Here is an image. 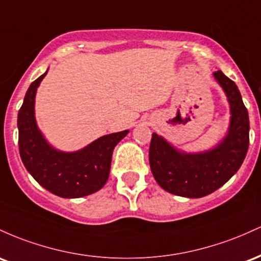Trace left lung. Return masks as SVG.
<instances>
[{
  "mask_svg": "<svg viewBox=\"0 0 261 261\" xmlns=\"http://www.w3.org/2000/svg\"><path fill=\"white\" fill-rule=\"evenodd\" d=\"M227 95L230 123L219 144L203 153H184L153 133L149 163L153 176L165 191L198 198L212 194L238 171L249 146V116L238 87L221 70L213 72Z\"/></svg>",
  "mask_w": 261,
  "mask_h": 261,
  "instance_id": "obj_1",
  "label": "left lung"
}]
</instances>
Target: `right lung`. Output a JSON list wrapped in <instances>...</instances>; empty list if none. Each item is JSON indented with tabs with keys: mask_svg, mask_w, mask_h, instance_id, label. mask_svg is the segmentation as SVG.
Segmentation results:
<instances>
[{
	"mask_svg": "<svg viewBox=\"0 0 261 261\" xmlns=\"http://www.w3.org/2000/svg\"><path fill=\"white\" fill-rule=\"evenodd\" d=\"M46 72L31 84L18 112L20 159L34 180L49 192L64 198L84 197L107 182L113 149L129 130L107 134L74 153L53 148L38 128L34 116L37 89Z\"/></svg>",
	"mask_w": 261,
	"mask_h": 261,
	"instance_id": "1",
	"label": "right lung"
}]
</instances>
